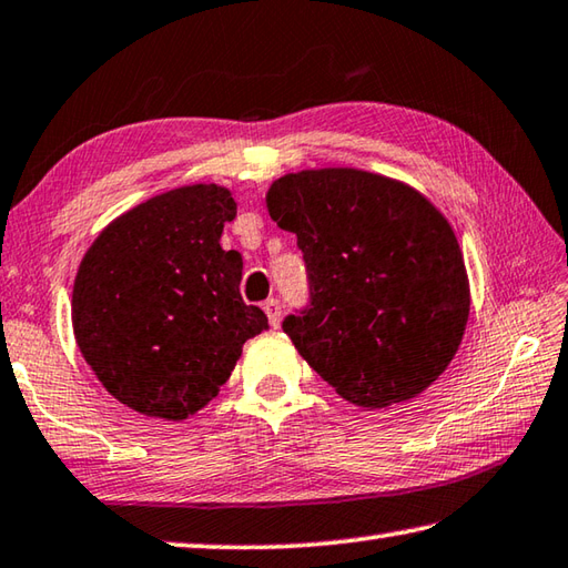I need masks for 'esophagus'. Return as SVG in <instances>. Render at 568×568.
Returning a JSON list of instances; mask_svg holds the SVG:
<instances>
[{"label": "esophagus", "instance_id": "1", "mask_svg": "<svg viewBox=\"0 0 568 568\" xmlns=\"http://www.w3.org/2000/svg\"><path fill=\"white\" fill-rule=\"evenodd\" d=\"M264 312H266V316H270V324L274 328L282 324V302H280V298H266Z\"/></svg>", "mask_w": 568, "mask_h": 568}]
</instances>
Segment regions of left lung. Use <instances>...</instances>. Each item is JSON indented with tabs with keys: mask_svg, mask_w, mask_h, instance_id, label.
Masks as SVG:
<instances>
[{
	"mask_svg": "<svg viewBox=\"0 0 568 568\" xmlns=\"http://www.w3.org/2000/svg\"><path fill=\"white\" fill-rule=\"evenodd\" d=\"M266 207L306 266L308 302L282 328L341 398L385 408L440 376L469 284L453 227L420 192L363 170H304L276 180Z\"/></svg>",
	"mask_w": 568,
	"mask_h": 568,
	"instance_id": "left-lung-1",
	"label": "left lung"
}]
</instances>
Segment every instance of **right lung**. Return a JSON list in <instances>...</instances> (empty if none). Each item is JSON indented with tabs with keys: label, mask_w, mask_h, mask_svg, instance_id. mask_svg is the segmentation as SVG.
<instances>
[{
	"label": "right lung",
	"mask_w": 568,
	"mask_h": 568,
	"mask_svg": "<svg viewBox=\"0 0 568 568\" xmlns=\"http://www.w3.org/2000/svg\"><path fill=\"white\" fill-rule=\"evenodd\" d=\"M230 190L190 185L125 212L91 244L73 284L77 344L113 398L185 420L227 383L266 314L240 294L242 256L220 247Z\"/></svg>",
	"instance_id": "add662e5"
}]
</instances>
